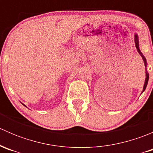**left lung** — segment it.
Wrapping results in <instances>:
<instances>
[{"label":"left lung","instance_id":"8db88e82","mask_svg":"<svg viewBox=\"0 0 153 153\" xmlns=\"http://www.w3.org/2000/svg\"><path fill=\"white\" fill-rule=\"evenodd\" d=\"M135 47H136V49H137V50H138V53H139L140 55H141V56L142 57L143 61V62H144L145 67H146V65H147V64H146V58H144V56L143 55V54L141 52V50H140V49H139V42H138V35H137V34H135ZM148 81H149V73H148L146 70V79H145L144 85H143V91L141 93H143V92H144V90L146 89V86H147V84H148Z\"/></svg>","mask_w":153,"mask_h":153}]
</instances>
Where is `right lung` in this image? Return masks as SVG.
<instances>
[{
	"mask_svg": "<svg viewBox=\"0 0 153 153\" xmlns=\"http://www.w3.org/2000/svg\"><path fill=\"white\" fill-rule=\"evenodd\" d=\"M24 106H25V105H24Z\"/></svg>",
	"mask_w": 153,
	"mask_h": 153,
	"instance_id": "1",
	"label": "right lung"
}]
</instances>
